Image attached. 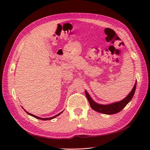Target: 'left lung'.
<instances>
[{"label":"left lung","instance_id":"obj_1","mask_svg":"<svg viewBox=\"0 0 150 150\" xmlns=\"http://www.w3.org/2000/svg\"><path fill=\"white\" fill-rule=\"evenodd\" d=\"M136 85L137 82L133 86L132 91L130 92L129 95L127 96L125 98H124L120 102H117V103H114L110 104L107 105H103V104H99L95 103V101L91 98L90 95L88 94V92L85 90L86 96L89 103L90 104L91 108L93 110L97 111V112L107 114V115H112L117 113H119V111L122 110L123 108L125 107L127 104H128L129 102L132 100V97H133V95L135 93V89H136Z\"/></svg>","mask_w":150,"mask_h":150}]
</instances>
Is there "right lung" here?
<instances>
[{
  "label": "right lung",
  "instance_id": "right-lung-1",
  "mask_svg": "<svg viewBox=\"0 0 150 150\" xmlns=\"http://www.w3.org/2000/svg\"><path fill=\"white\" fill-rule=\"evenodd\" d=\"M26 113H27L28 114H29L30 115H31V116H32V117H35V118H37V119H40V120H51V119H54V118H55V117H57L58 115H60V113H62V111L61 113H59V114H57V115L54 116V117H50V118H40V117H37V116L34 115H33V114H31V113H28V112H27V111H26Z\"/></svg>",
  "mask_w": 150,
  "mask_h": 150
}]
</instances>
